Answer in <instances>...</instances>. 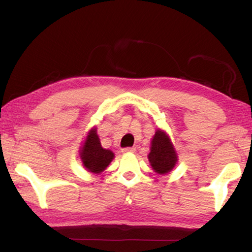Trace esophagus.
<instances>
[{
	"mask_svg": "<svg viewBox=\"0 0 252 252\" xmlns=\"http://www.w3.org/2000/svg\"><path fill=\"white\" fill-rule=\"evenodd\" d=\"M134 151H135V148H125V149H122L123 153H131V152H134Z\"/></svg>",
	"mask_w": 252,
	"mask_h": 252,
	"instance_id": "obj_1",
	"label": "esophagus"
}]
</instances>
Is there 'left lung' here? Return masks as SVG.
<instances>
[{"label":"left lung","instance_id":"obj_1","mask_svg":"<svg viewBox=\"0 0 252 252\" xmlns=\"http://www.w3.org/2000/svg\"><path fill=\"white\" fill-rule=\"evenodd\" d=\"M148 159L155 172L159 174L170 172L176 165L178 156L171 140L164 131L158 130L153 135Z\"/></svg>","mask_w":252,"mask_h":252}]
</instances>
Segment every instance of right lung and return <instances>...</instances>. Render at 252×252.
I'll return each instance as SVG.
<instances>
[{
	"mask_svg": "<svg viewBox=\"0 0 252 252\" xmlns=\"http://www.w3.org/2000/svg\"><path fill=\"white\" fill-rule=\"evenodd\" d=\"M81 160L88 171L92 173H101L104 171L106 167L113 160L114 153L111 150H106L101 147L99 135L96 133V129H91L89 131L85 139L83 147L80 151Z\"/></svg>",
	"mask_w": 252,
	"mask_h": 252,
	"instance_id": "add662e5",
	"label": "right lung"
}]
</instances>
